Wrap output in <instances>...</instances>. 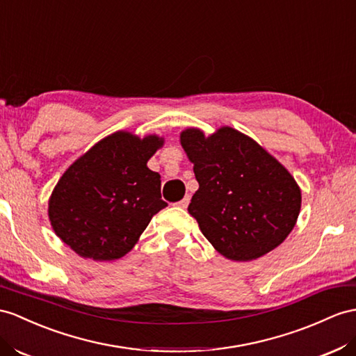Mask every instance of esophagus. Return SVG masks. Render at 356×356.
<instances>
[{
  "label": "esophagus",
  "instance_id": "1",
  "mask_svg": "<svg viewBox=\"0 0 356 356\" xmlns=\"http://www.w3.org/2000/svg\"><path fill=\"white\" fill-rule=\"evenodd\" d=\"M189 200H191V198H189V195H186L185 198H181L180 202H177L176 204H177L179 207H181V209H186V207H188V204H189Z\"/></svg>",
  "mask_w": 356,
  "mask_h": 356
}]
</instances>
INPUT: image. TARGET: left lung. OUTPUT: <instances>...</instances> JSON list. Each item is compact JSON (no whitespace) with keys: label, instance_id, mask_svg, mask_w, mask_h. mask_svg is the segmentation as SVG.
<instances>
[{"label":"left lung","instance_id":"1","mask_svg":"<svg viewBox=\"0 0 356 356\" xmlns=\"http://www.w3.org/2000/svg\"><path fill=\"white\" fill-rule=\"evenodd\" d=\"M180 143L200 185L188 211L218 252L248 261L287 238L300 211V191L275 158L232 127L207 138L186 129Z\"/></svg>","mask_w":356,"mask_h":356}]
</instances>
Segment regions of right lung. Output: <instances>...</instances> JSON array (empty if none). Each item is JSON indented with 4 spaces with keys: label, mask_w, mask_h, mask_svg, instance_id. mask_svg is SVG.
<instances>
[{
    "label": "right lung",
    "mask_w": 356,
    "mask_h": 356,
    "mask_svg": "<svg viewBox=\"0 0 356 356\" xmlns=\"http://www.w3.org/2000/svg\"><path fill=\"white\" fill-rule=\"evenodd\" d=\"M162 145L115 132L95 144L67 168L49 200L58 238L84 259L115 260L129 252L152 216L167 203L161 176L147 161Z\"/></svg>",
    "instance_id": "add662e5"
}]
</instances>
